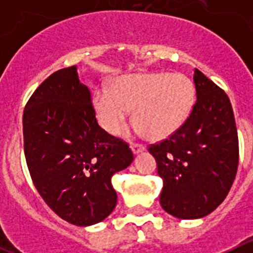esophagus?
I'll list each match as a JSON object with an SVG mask.
<instances>
[{
    "instance_id": "esophagus-1",
    "label": "esophagus",
    "mask_w": 253,
    "mask_h": 253,
    "mask_svg": "<svg viewBox=\"0 0 253 253\" xmlns=\"http://www.w3.org/2000/svg\"><path fill=\"white\" fill-rule=\"evenodd\" d=\"M130 148H131V151H133L134 154H138V153H140V152L144 151V149H146V147L142 146V144H137V143H133V144L130 146Z\"/></svg>"
}]
</instances>
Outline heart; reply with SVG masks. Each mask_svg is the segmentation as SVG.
I'll list each match as a JSON object with an SVG mask.
<instances>
[{
    "mask_svg": "<svg viewBox=\"0 0 253 253\" xmlns=\"http://www.w3.org/2000/svg\"><path fill=\"white\" fill-rule=\"evenodd\" d=\"M195 102V87L184 73L146 72L118 78L111 90L93 96V110L100 126L118 134L133 109L140 129L153 139H165L189 119Z\"/></svg>",
    "mask_w": 253,
    "mask_h": 253,
    "instance_id": "b5f03b06",
    "label": "heart"
}]
</instances>
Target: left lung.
Returning <instances> with one entry per match:
<instances>
[{
    "mask_svg": "<svg viewBox=\"0 0 253 253\" xmlns=\"http://www.w3.org/2000/svg\"><path fill=\"white\" fill-rule=\"evenodd\" d=\"M196 102L189 119L149 153L163 180L160 203L180 219H199L228 195L238 167V135L227 93L199 69L194 71Z\"/></svg>",
    "mask_w": 253,
    "mask_h": 253,
    "instance_id": "1",
    "label": "left lung"
}]
</instances>
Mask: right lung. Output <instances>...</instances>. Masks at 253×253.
<instances>
[{
  "mask_svg": "<svg viewBox=\"0 0 253 253\" xmlns=\"http://www.w3.org/2000/svg\"><path fill=\"white\" fill-rule=\"evenodd\" d=\"M22 131L33 182L57 215L80 227L110 215L118 202L111 177L134 157L128 143L100 128L77 67L59 69L34 91Z\"/></svg>",
  "mask_w": 253,
  "mask_h": 253,
  "instance_id": "1",
  "label": "right lung"
}]
</instances>
